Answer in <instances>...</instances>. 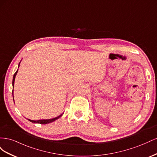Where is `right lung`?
Masks as SVG:
<instances>
[{
    "mask_svg": "<svg viewBox=\"0 0 157 157\" xmlns=\"http://www.w3.org/2000/svg\"><path fill=\"white\" fill-rule=\"evenodd\" d=\"M19 67H20V64H19V65H18V68H19ZM17 71H18V69L17 70L16 72L15 73H14V75H13V80H12V86H13V88L14 80H15V77H16V74H17ZM12 93H13V91H12ZM13 101H14V100H13ZM61 115H59V116H58V117H56V118H52V119L39 120V121H32V120H30V119H28V120H29L30 122H33V123H39V124H48V123H50V122H54V121L57 120V119H58V118H59V117H61Z\"/></svg>",
    "mask_w": 157,
    "mask_h": 157,
    "instance_id": "1",
    "label": "right lung"
}]
</instances>
